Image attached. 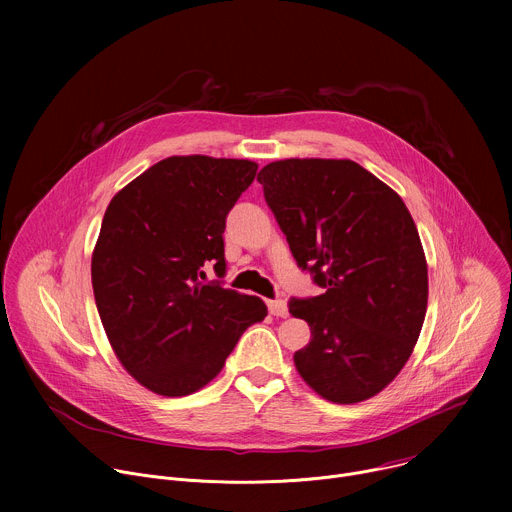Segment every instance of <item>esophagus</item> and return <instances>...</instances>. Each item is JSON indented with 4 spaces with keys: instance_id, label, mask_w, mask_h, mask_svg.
Segmentation results:
<instances>
[{
    "instance_id": "34e87169",
    "label": "esophagus",
    "mask_w": 512,
    "mask_h": 512,
    "mask_svg": "<svg viewBox=\"0 0 512 512\" xmlns=\"http://www.w3.org/2000/svg\"><path fill=\"white\" fill-rule=\"evenodd\" d=\"M267 308H269V314L271 316H277V318H287L289 312H287V306L283 300H269L267 302Z\"/></svg>"
}]
</instances>
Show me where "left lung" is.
<instances>
[{"instance_id": "obj_1", "label": "left lung", "mask_w": 512, "mask_h": 512, "mask_svg": "<svg viewBox=\"0 0 512 512\" xmlns=\"http://www.w3.org/2000/svg\"><path fill=\"white\" fill-rule=\"evenodd\" d=\"M302 271L322 296L291 298L312 340L294 354L332 403L383 391L405 367L427 308V263L413 218L387 184L350 160H281L259 176Z\"/></svg>"}]
</instances>
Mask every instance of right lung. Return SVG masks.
I'll return each instance as SVG.
<instances>
[{
  "label": "right lung",
  "instance_id": "add662e5",
  "mask_svg": "<svg viewBox=\"0 0 512 512\" xmlns=\"http://www.w3.org/2000/svg\"><path fill=\"white\" fill-rule=\"evenodd\" d=\"M257 164L174 156L113 196L91 277L107 338L131 377L184 397L221 373L241 334L267 316L257 296L225 287L227 214ZM212 264L218 280L202 282Z\"/></svg>",
  "mask_w": 512,
  "mask_h": 512
}]
</instances>
